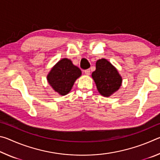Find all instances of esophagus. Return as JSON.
<instances>
[{"label":"esophagus","instance_id":"34e87169","mask_svg":"<svg viewBox=\"0 0 160 160\" xmlns=\"http://www.w3.org/2000/svg\"><path fill=\"white\" fill-rule=\"evenodd\" d=\"M84 72H85V73L86 75H89L90 74V69H87V70H85Z\"/></svg>","mask_w":160,"mask_h":160}]
</instances>
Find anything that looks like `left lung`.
Listing matches in <instances>:
<instances>
[{
    "instance_id": "obj_1",
    "label": "left lung",
    "mask_w": 160,
    "mask_h": 160,
    "mask_svg": "<svg viewBox=\"0 0 160 160\" xmlns=\"http://www.w3.org/2000/svg\"><path fill=\"white\" fill-rule=\"evenodd\" d=\"M97 90L104 97H109L117 91L122 83V78L118 70L107 59L96 62V70L92 73Z\"/></svg>"
}]
</instances>
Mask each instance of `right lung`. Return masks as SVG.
Here are the masks:
<instances>
[{"label":"right lung","mask_w":160,"mask_h":160,"mask_svg":"<svg viewBox=\"0 0 160 160\" xmlns=\"http://www.w3.org/2000/svg\"><path fill=\"white\" fill-rule=\"evenodd\" d=\"M81 75L80 69L74 66L70 59L63 58L51 68L47 75V80L56 92L66 95Z\"/></svg>","instance_id":"right-lung-1"}]
</instances>
